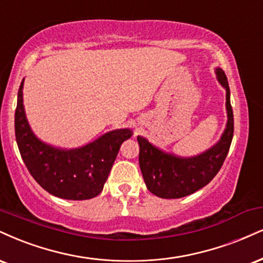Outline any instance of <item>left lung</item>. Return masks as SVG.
<instances>
[{
    "label": "left lung",
    "instance_id": "left-lung-1",
    "mask_svg": "<svg viewBox=\"0 0 263 263\" xmlns=\"http://www.w3.org/2000/svg\"><path fill=\"white\" fill-rule=\"evenodd\" d=\"M218 81L227 90V128L216 145L192 158H179L164 153L138 136L140 166L147 189L162 198H181L197 191L212 181L228 156L234 134L233 109L228 78L222 68L216 71Z\"/></svg>",
    "mask_w": 263,
    "mask_h": 263
}]
</instances>
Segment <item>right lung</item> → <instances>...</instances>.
<instances>
[{"mask_svg":"<svg viewBox=\"0 0 263 263\" xmlns=\"http://www.w3.org/2000/svg\"><path fill=\"white\" fill-rule=\"evenodd\" d=\"M23 81L14 114L15 140L28 172L44 190L65 200H89L103 191L128 128L107 132L93 143L63 151L43 143L31 132L23 106Z\"/></svg>","mask_w":263,"mask_h":263,"instance_id":"right-lung-1","label":"right lung"}]
</instances>
